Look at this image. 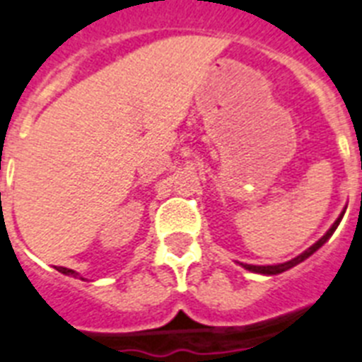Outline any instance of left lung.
Wrapping results in <instances>:
<instances>
[{"label": "left lung", "mask_w": 362, "mask_h": 362, "mask_svg": "<svg viewBox=\"0 0 362 362\" xmlns=\"http://www.w3.org/2000/svg\"><path fill=\"white\" fill-rule=\"evenodd\" d=\"M342 216H344V212H342V214L339 216V218H337V221L332 225V228H329L328 233L324 234L322 238H320L319 242L313 243V245H311L310 249H308V251H304L300 256H296V258H293V260L286 262V264H278V265H247V264H242V265H243V267H245L247 271H252V273H260V274H278V273H284V271H287V269H291V267H295L296 264H300V262H304L305 258H310V256L313 255V252L317 251V249H320V247H322L324 243L328 242L329 236H332V234L335 233V228L339 227V223H341Z\"/></svg>", "instance_id": "obj_1"}]
</instances>
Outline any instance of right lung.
Instances as JSON below:
<instances>
[{
    "mask_svg": "<svg viewBox=\"0 0 362 362\" xmlns=\"http://www.w3.org/2000/svg\"><path fill=\"white\" fill-rule=\"evenodd\" d=\"M54 269L60 271V273H64V274H71V276H78V273H75L73 269H67V267H54ZM82 280H84V278H82Z\"/></svg>",
    "mask_w": 362,
    "mask_h": 362,
    "instance_id": "right-lung-1",
    "label": "right lung"
}]
</instances>
